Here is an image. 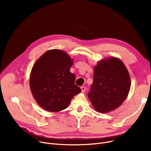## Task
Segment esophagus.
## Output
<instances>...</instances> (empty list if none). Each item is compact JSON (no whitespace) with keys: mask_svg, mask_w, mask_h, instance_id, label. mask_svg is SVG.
Masks as SVG:
<instances>
[{"mask_svg":"<svg viewBox=\"0 0 151 151\" xmlns=\"http://www.w3.org/2000/svg\"><path fill=\"white\" fill-rule=\"evenodd\" d=\"M81 89L82 92H84L85 91H86V87L85 86H82L81 88Z\"/></svg>","mask_w":151,"mask_h":151,"instance_id":"esophagus-1","label":"esophagus"}]
</instances>
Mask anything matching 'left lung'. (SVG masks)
Returning <instances> with one entry per match:
<instances>
[{
    "label": "left lung",
    "instance_id": "8db88e82",
    "mask_svg": "<svg viewBox=\"0 0 151 151\" xmlns=\"http://www.w3.org/2000/svg\"><path fill=\"white\" fill-rule=\"evenodd\" d=\"M93 81L88 97L97 112L106 113L119 107L128 96L131 81L122 61L109 57L94 67Z\"/></svg>",
    "mask_w": 151,
    "mask_h": 151
}]
</instances>
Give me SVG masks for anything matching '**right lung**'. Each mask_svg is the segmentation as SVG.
<instances>
[{"label": "right lung", "instance_id": "1", "mask_svg": "<svg viewBox=\"0 0 151 151\" xmlns=\"http://www.w3.org/2000/svg\"><path fill=\"white\" fill-rule=\"evenodd\" d=\"M73 63L66 52L54 49L45 52L32 68L30 91L38 105L47 111L65 109L81 92L75 84V75L70 71Z\"/></svg>", "mask_w": 151, "mask_h": 151}]
</instances>
